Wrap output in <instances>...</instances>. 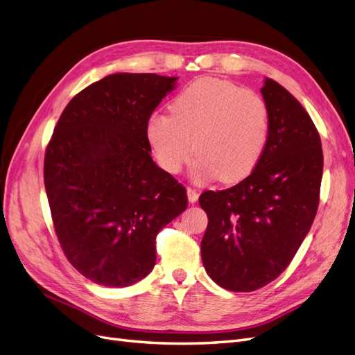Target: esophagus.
<instances>
[{"mask_svg":"<svg viewBox=\"0 0 355 355\" xmlns=\"http://www.w3.org/2000/svg\"><path fill=\"white\" fill-rule=\"evenodd\" d=\"M187 196H188L189 202H196L198 200V192L196 189H192V188L187 189Z\"/></svg>","mask_w":355,"mask_h":355,"instance_id":"esophagus-1","label":"esophagus"}]
</instances>
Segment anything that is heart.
<instances>
[{"mask_svg": "<svg viewBox=\"0 0 355 355\" xmlns=\"http://www.w3.org/2000/svg\"><path fill=\"white\" fill-rule=\"evenodd\" d=\"M146 136L158 164L171 175L192 155L197 180L234 184L259 163L270 136V110L259 94L219 78H200L182 90L171 114H154Z\"/></svg>", "mask_w": 355, "mask_h": 355, "instance_id": "obj_1", "label": "heart"}]
</instances>
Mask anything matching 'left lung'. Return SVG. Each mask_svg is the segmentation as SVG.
I'll use <instances>...</instances> for the list:
<instances>
[{
    "label": "left lung",
    "mask_w": 355,
    "mask_h": 355,
    "mask_svg": "<svg viewBox=\"0 0 355 355\" xmlns=\"http://www.w3.org/2000/svg\"><path fill=\"white\" fill-rule=\"evenodd\" d=\"M270 136L259 163L240 184L204 191L209 223L201 259L211 280L231 292H253L292 262L313 225L323 176V149L302 105L266 78Z\"/></svg>",
    "instance_id": "obj_1"
}]
</instances>
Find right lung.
I'll return each mask as SVG.
<instances>
[{"label": "right lung", "instance_id": "obj_1", "mask_svg": "<svg viewBox=\"0 0 355 355\" xmlns=\"http://www.w3.org/2000/svg\"><path fill=\"white\" fill-rule=\"evenodd\" d=\"M176 77L112 73L75 94L44 157L63 253L90 282L125 287L157 261L155 239L188 206L185 187L151 158L146 124Z\"/></svg>", "mask_w": 355, "mask_h": 355}]
</instances>
